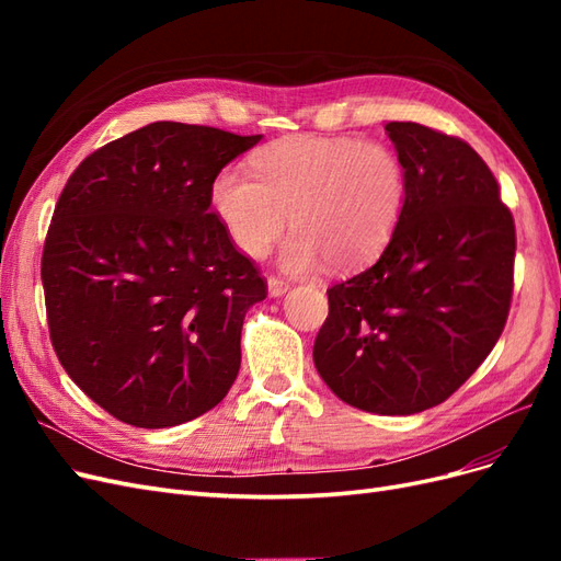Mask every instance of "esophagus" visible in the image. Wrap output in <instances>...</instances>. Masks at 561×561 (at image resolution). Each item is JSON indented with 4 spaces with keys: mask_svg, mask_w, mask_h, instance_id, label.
<instances>
[{
    "mask_svg": "<svg viewBox=\"0 0 561 561\" xmlns=\"http://www.w3.org/2000/svg\"><path fill=\"white\" fill-rule=\"evenodd\" d=\"M266 287H268V295L271 297H283L287 290H290V285H287L285 280H280V278H276V276H268Z\"/></svg>",
    "mask_w": 561,
    "mask_h": 561,
    "instance_id": "34e87169",
    "label": "esophagus"
}]
</instances>
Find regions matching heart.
I'll return each instance as SVG.
<instances>
[{
    "mask_svg": "<svg viewBox=\"0 0 561 561\" xmlns=\"http://www.w3.org/2000/svg\"><path fill=\"white\" fill-rule=\"evenodd\" d=\"M250 171L227 165L210 184V206L229 241L260 260L285 231L278 264L311 274L332 262L358 268L393 239L407 203V168L375 140L290 135L257 149Z\"/></svg>",
    "mask_w": 561,
    "mask_h": 561,
    "instance_id": "1",
    "label": "heart"
}]
</instances>
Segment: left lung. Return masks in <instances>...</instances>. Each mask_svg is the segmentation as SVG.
<instances>
[{"label":"left lung","mask_w":561,"mask_h":561,"mask_svg":"<svg viewBox=\"0 0 561 561\" xmlns=\"http://www.w3.org/2000/svg\"><path fill=\"white\" fill-rule=\"evenodd\" d=\"M386 133L407 168L404 210L381 257L328 290L313 363L346 404L410 416L445 402L496 346L515 222L468 142L412 122Z\"/></svg>","instance_id":"obj_1"}]
</instances>
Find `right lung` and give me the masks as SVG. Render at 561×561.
Masks as SVG:
<instances>
[{
	"instance_id": "right-lung-1",
	"label": "right lung",
	"mask_w": 561,
	"mask_h": 561,
	"mask_svg": "<svg viewBox=\"0 0 561 561\" xmlns=\"http://www.w3.org/2000/svg\"><path fill=\"white\" fill-rule=\"evenodd\" d=\"M262 140L157 122L93 151L67 180L42 254L50 342L114 419L180 426L229 393L264 278L210 210L222 168Z\"/></svg>"
}]
</instances>
